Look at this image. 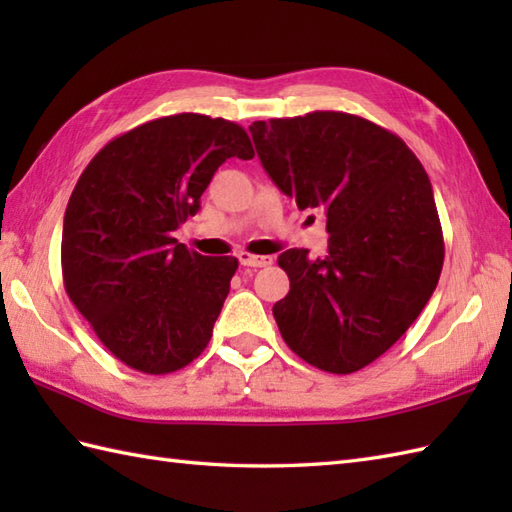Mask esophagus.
<instances>
[{
	"label": "esophagus",
	"mask_w": 512,
	"mask_h": 512,
	"mask_svg": "<svg viewBox=\"0 0 512 512\" xmlns=\"http://www.w3.org/2000/svg\"><path fill=\"white\" fill-rule=\"evenodd\" d=\"M239 264L242 266H250V268H266L273 264V257H262V255H250L246 253V250H242V253L237 255Z\"/></svg>",
	"instance_id": "obj_1"
}]
</instances>
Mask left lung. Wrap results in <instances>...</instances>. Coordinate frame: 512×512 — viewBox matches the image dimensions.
I'll use <instances>...</instances> for the list:
<instances>
[{"label": "left lung", "mask_w": 512, "mask_h": 512, "mask_svg": "<svg viewBox=\"0 0 512 512\" xmlns=\"http://www.w3.org/2000/svg\"><path fill=\"white\" fill-rule=\"evenodd\" d=\"M266 173L299 209L328 217V253L279 255L290 279L273 306L286 345L330 374L385 354L438 286L442 226L427 171L367 118L310 112L250 125Z\"/></svg>", "instance_id": "obj_1"}]
</instances>
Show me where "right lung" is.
Returning a JSON list of instances; mask_svg holds the SVG:
<instances>
[{
  "label": "right lung",
  "mask_w": 512,
  "mask_h": 512,
  "mask_svg": "<svg viewBox=\"0 0 512 512\" xmlns=\"http://www.w3.org/2000/svg\"><path fill=\"white\" fill-rule=\"evenodd\" d=\"M250 160L244 127L173 114L110 140L81 173L63 217V286L101 343L143 374H171L209 345L237 270L173 231L200 211L213 173Z\"/></svg>",
  "instance_id": "1"
}]
</instances>
